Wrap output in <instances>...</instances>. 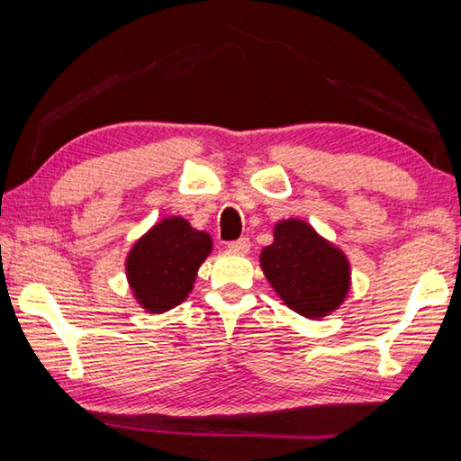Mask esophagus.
<instances>
[{
    "mask_svg": "<svg viewBox=\"0 0 461 461\" xmlns=\"http://www.w3.org/2000/svg\"><path fill=\"white\" fill-rule=\"evenodd\" d=\"M228 248L231 252H238V254H248L249 252V240L248 238H240L236 241H230Z\"/></svg>",
    "mask_w": 461,
    "mask_h": 461,
    "instance_id": "34e87169",
    "label": "esophagus"
}]
</instances>
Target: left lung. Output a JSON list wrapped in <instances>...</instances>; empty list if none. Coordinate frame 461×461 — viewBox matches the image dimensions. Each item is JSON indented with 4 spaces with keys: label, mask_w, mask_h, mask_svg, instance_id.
I'll return each mask as SVG.
<instances>
[{
    "label": "left lung",
    "mask_w": 461,
    "mask_h": 461,
    "mask_svg": "<svg viewBox=\"0 0 461 461\" xmlns=\"http://www.w3.org/2000/svg\"><path fill=\"white\" fill-rule=\"evenodd\" d=\"M260 252L264 276L288 309L307 319L338 311L352 286L348 256L305 220H280Z\"/></svg>",
    "instance_id": "left-lung-1"
}]
</instances>
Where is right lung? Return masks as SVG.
Here are the masks:
<instances>
[{"label":"right lung","instance_id":"add662e5","mask_svg":"<svg viewBox=\"0 0 461 461\" xmlns=\"http://www.w3.org/2000/svg\"><path fill=\"white\" fill-rule=\"evenodd\" d=\"M212 249V236L181 215L154 223L126 256V278L138 305L154 315L181 305Z\"/></svg>","mask_w":461,"mask_h":461}]
</instances>
